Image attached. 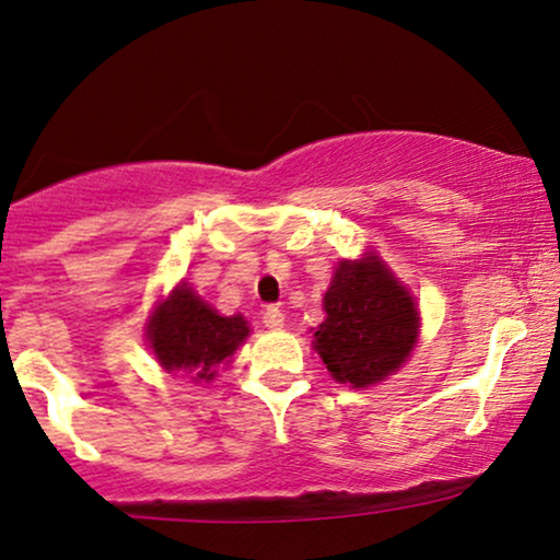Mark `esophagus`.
Returning a JSON list of instances; mask_svg holds the SVG:
<instances>
[{"mask_svg": "<svg viewBox=\"0 0 560 560\" xmlns=\"http://www.w3.org/2000/svg\"><path fill=\"white\" fill-rule=\"evenodd\" d=\"M264 325L271 330L284 328V313L279 307H266L264 310Z\"/></svg>", "mask_w": 560, "mask_h": 560, "instance_id": "esophagus-1", "label": "esophagus"}]
</instances>
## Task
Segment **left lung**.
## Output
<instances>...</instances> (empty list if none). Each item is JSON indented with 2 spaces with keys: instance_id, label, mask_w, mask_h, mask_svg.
<instances>
[{
  "instance_id": "obj_1",
  "label": "left lung",
  "mask_w": 560,
  "mask_h": 560,
  "mask_svg": "<svg viewBox=\"0 0 560 560\" xmlns=\"http://www.w3.org/2000/svg\"><path fill=\"white\" fill-rule=\"evenodd\" d=\"M323 310L313 346L343 385L370 387L398 372L419 338L413 296L374 253L338 264Z\"/></svg>"
}]
</instances>
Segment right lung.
<instances>
[{"label": "right lung", "instance_id": "obj_1", "mask_svg": "<svg viewBox=\"0 0 560 560\" xmlns=\"http://www.w3.org/2000/svg\"><path fill=\"white\" fill-rule=\"evenodd\" d=\"M247 332L243 315H219L186 281L158 304L147 323V338L162 370L186 372L194 382L214 380L217 366L232 359Z\"/></svg>", "mask_w": 560, "mask_h": 560}]
</instances>
